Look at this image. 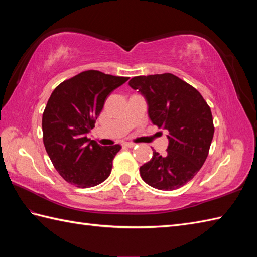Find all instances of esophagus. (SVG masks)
I'll return each mask as SVG.
<instances>
[{
	"label": "esophagus",
	"mask_w": 257,
	"mask_h": 257,
	"mask_svg": "<svg viewBox=\"0 0 257 257\" xmlns=\"http://www.w3.org/2000/svg\"><path fill=\"white\" fill-rule=\"evenodd\" d=\"M125 147H128V148H133V147H136L135 143H124L123 144Z\"/></svg>",
	"instance_id": "obj_1"
}]
</instances>
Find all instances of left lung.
I'll use <instances>...</instances> for the list:
<instances>
[{"label": "left lung", "mask_w": 257, "mask_h": 257, "mask_svg": "<svg viewBox=\"0 0 257 257\" xmlns=\"http://www.w3.org/2000/svg\"><path fill=\"white\" fill-rule=\"evenodd\" d=\"M145 97L154 124L167 129V155L154 151L140 167L150 187L172 191L192 180L203 166L214 135L211 109L200 92L170 73L136 76L129 81Z\"/></svg>", "instance_id": "obj_1"}]
</instances>
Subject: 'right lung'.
Returning <instances> with one entry per match:
<instances>
[{"label":"right lung","mask_w":257,"mask_h":257,"mask_svg":"<svg viewBox=\"0 0 257 257\" xmlns=\"http://www.w3.org/2000/svg\"><path fill=\"white\" fill-rule=\"evenodd\" d=\"M128 79L86 70L63 81L52 92L43 113V141L65 181L91 188L109 177L121 146H100L87 135L95 127L107 97Z\"/></svg>","instance_id":"add662e5"}]
</instances>
